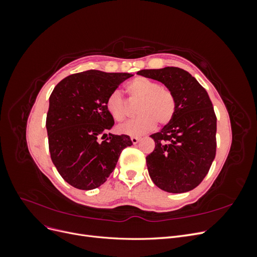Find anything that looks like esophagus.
Instances as JSON below:
<instances>
[{
  "instance_id": "esophagus-1",
  "label": "esophagus",
  "mask_w": 257,
  "mask_h": 257,
  "mask_svg": "<svg viewBox=\"0 0 257 257\" xmlns=\"http://www.w3.org/2000/svg\"><path fill=\"white\" fill-rule=\"evenodd\" d=\"M131 141H132V143H133V144L135 145V144H137L139 141H141V138H138V137L133 136V137H131Z\"/></svg>"
}]
</instances>
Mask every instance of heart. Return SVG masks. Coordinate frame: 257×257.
<instances>
[{"label":"heart","instance_id":"heart-1","mask_svg":"<svg viewBox=\"0 0 257 257\" xmlns=\"http://www.w3.org/2000/svg\"><path fill=\"white\" fill-rule=\"evenodd\" d=\"M131 99L138 100L136 107L137 118L127 121L118 126L122 134L141 136L152 131L157 122L162 125L169 123L176 111V99L174 93L165 85H161L151 79L138 77L126 85ZM107 111L116 121L125 119L127 114L125 100L121 92L112 91L106 99Z\"/></svg>","mask_w":257,"mask_h":257}]
</instances>
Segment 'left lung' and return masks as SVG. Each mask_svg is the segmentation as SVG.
I'll list each match as a JSON object with an SVG mask.
<instances>
[{
	"label": "left lung",
	"instance_id": "1",
	"mask_svg": "<svg viewBox=\"0 0 257 257\" xmlns=\"http://www.w3.org/2000/svg\"><path fill=\"white\" fill-rule=\"evenodd\" d=\"M137 74L162 82L176 99L172 121L150 136L155 143L146 158L150 178L168 193L195 189L215 158L216 116L207 91L179 67L142 69Z\"/></svg>",
	"mask_w": 257,
	"mask_h": 257
}]
</instances>
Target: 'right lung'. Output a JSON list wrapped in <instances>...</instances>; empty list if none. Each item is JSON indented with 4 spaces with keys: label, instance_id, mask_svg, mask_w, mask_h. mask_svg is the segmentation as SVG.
I'll list each match as a JSON object with an SVG mask.
<instances>
[{
    "label": "right lung",
    "instance_id": "obj_1",
    "mask_svg": "<svg viewBox=\"0 0 257 257\" xmlns=\"http://www.w3.org/2000/svg\"><path fill=\"white\" fill-rule=\"evenodd\" d=\"M128 73L82 72L67 76L53 89L46 119L53 165L64 180L79 190H93L110 176L127 135L107 134L114 124L106 99Z\"/></svg>",
    "mask_w": 257,
    "mask_h": 257
}]
</instances>
